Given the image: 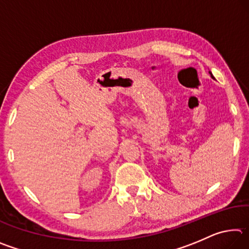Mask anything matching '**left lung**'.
I'll return each mask as SVG.
<instances>
[{
  "mask_svg": "<svg viewBox=\"0 0 249 249\" xmlns=\"http://www.w3.org/2000/svg\"><path fill=\"white\" fill-rule=\"evenodd\" d=\"M209 73H210V75H211V78H212V79H215V78L213 77V74H212V72H211V71H209Z\"/></svg>",
  "mask_w": 249,
  "mask_h": 249,
  "instance_id": "left-lung-1",
  "label": "left lung"
}]
</instances>
